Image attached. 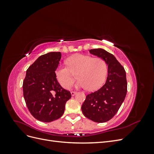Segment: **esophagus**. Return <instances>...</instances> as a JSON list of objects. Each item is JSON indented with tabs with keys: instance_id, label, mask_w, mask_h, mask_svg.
I'll return each mask as SVG.
<instances>
[{
	"instance_id": "obj_1",
	"label": "esophagus",
	"mask_w": 154,
	"mask_h": 154,
	"mask_svg": "<svg viewBox=\"0 0 154 154\" xmlns=\"http://www.w3.org/2000/svg\"><path fill=\"white\" fill-rule=\"evenodd\" d=\"M71 96H74V95H75V94H76V92H75V91H71Z\"/></svg>"
}]
</instances>
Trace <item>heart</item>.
<instances>
[{"label": "heart", "instance_id": "obj_1", "mask_svg": "<svg viewBox=\"0 0 154 154\" xmlns=\"http://www.w3.org/2000/svg\"><path fill=\"white\" fill-rule=\"evenodd\" d=\"M67 66L61 65L55 70L57 80L63 88H69L75 80L79 79L76 86L87 88L93 91L99 88L105 80L107 66L105 60L100 57L93 58L86 54H76L67 60Z\"/></svg>", "mask_w": 154, "mask_h": 154}]
</instances>
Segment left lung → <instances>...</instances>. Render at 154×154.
I'll use <instances>...</instances> for the list:
<instances>
[{
	"mask_svg": "<svg viewBox=\"0 0 154 154\" xmlns=\"http://www.w3.org/2000/svg\"><path fill=\"white\" fill-rule=\"evenodd\" d=\"M89 52L105 60L108 65V76L100 89L87 95L82 110L88 119L97 123H104L118 112L127 95L126 72L114 56L105 50L94 49Z\"/></svg>",
	"mask_w": 154,
	"mask_h": 154,
	"instance_id": "8db88e82",
	"label": "left lung"
}]
</instances>
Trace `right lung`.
<instances>
[{
	"label": "right lung",
	"instance_id": "1",
	"mask_svg": "<svg viewBox=\"0 0 154 154\" xmlns=\"http://www.w3.org/2000/svg\"><path fill=\"white\" fill-rule=\"evenodd\" d=\"M62 55L50 52L40 56L27 69L23 82V94L27 109L37 120L51 122L64 113L66 102L71 98L69 91L58 82L55 70Z\"/></svg>",
	"mask_w": 154,
	"mask_h": 154
}]
</instances>
